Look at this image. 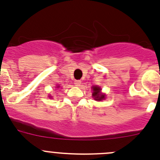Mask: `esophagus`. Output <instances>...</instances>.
<instances>
[{
    "label": "esophagus",
    "mask_w": 160,
    "mask_h": 160,
    "mask_svg": "<svg viewBox=\"0 0 160 160\" xmlns=\"http://www.w3.org/2000/svg\"><path fill=\"white\" fill-rule=\"evenodd\" d=\"M80 84H81V81L80 80H75V84L76 86H80Z\"/></svg>",
    "instance_id": "1"
}]
</instances>
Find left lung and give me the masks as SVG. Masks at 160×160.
Listing matches in <instances>:
<instances>
[{"label": "left lung", "instance_id": "obj_1", "mask_svg": "<svg viewBox=\"0 0 160 160\" xmlns=\"http://www.w3.org/2000/svg\"><path fill=\"white\" fill-rule=\"evenodd\" d=\"M92 89H93L92 96H93L94 99L97 100V101H101V100L105 98V95H103V94H101V89L100 87H97V86H93V87H92Z\"/></svg>", "mask_w": 160, "mask_h": 160}]
</instances>
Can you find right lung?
Here are the masks:
<instances>
[{
    "instance_id": "right-lung-1",
    "label": "right lung",
    "mask_w": 160,
    "mask_h": 160,
    "mask_svg": "<svg viewBox=\"0 0 160 160\" xmlns=\"http://www.w3.org/2000/svg\"><path fill=\"white\" fill-rule=\"evenodd\" d=\"M57 88H59V86H58V87H57Z\"/></svg>"
}]
</instances>
